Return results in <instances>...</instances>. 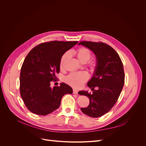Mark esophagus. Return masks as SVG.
Returning <instances> with one entry per match:
<instances>
[{
  "instance_id": "esophagus-1",
  "label": "esophagus",
  "mask_w": 146,
  "mask_h": 146,
  "mask_svg": "<svg viewBox=\"0 0 146 146\" xmlns=\"http://www.w3.org/2000/svg\"><path fill=\"white\" fill-rule=\"evenodd\" d=\"M73 93L74 94H77L78 93V91L76 89H74L73 90Z\"/></svg>"
}]
</instances>
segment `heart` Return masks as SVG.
I'll use <instances>...</instances> for the list:
<instances>
[{"label":"heart","instance_id":"1","mask_svg":"<svg viewBox=\"0 0 146 146\" xmlns=\"http://www.w3.org/2000/svg\"><path fill=\"white\" fill-rule=\"evenodd\" d=\"M75 54H76L78 60L83 63H86L90 59L92 55L91 50L86 47L78 48L75 52ZM69 55V52H67L64 53L63 56H61L60 62V67L61 69L63 68L64 61L68 58ZM90 66L91 69H94L97 66L96 60L91 61ZM88 78H89V75H88V72L85 71H81L69 74L68 76L65 77L64 80L70 86L75 88H80L88 80Z\"/></svg>","mask_w":146,"mask_h":146}]
</instances>
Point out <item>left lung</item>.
Here are the masks:
<instances>
[{"mask_svg": "<svg viewBox=\"0 0 146 146\" xmlns=\"http://www.w3.org/2000/svg\"><path fill=\"white\" fill-rule=\"evenodd\" d=\"M78 44L90 48L97 58L94 75L87 83L92 93L78 92L90 99L88 107L81 110L90 117H99L113 108L120 96L125 80L123 64L116 51L104 42L81 41Z\"/></svg>", "mask_w": 146, "mask_h": 146, "instance_id": "obj_1", "label": "left lung"}]
</instances>
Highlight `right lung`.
Returning <instances> with one entry per match:
<instances>
[{
  "instance_id": "obj_1",
  "label": "right lung",
  "mask_w": 146,
  "mask_h": 146,
  "mask_svg": "<svg viewBox=\"0 0 146 146\" xmlns=\"http://www.w3.org/2000/svg\"><path fill=\"white\" fill-rule=\"evenodd\" d=\"M78 41H52L35 46L25 57L20 73V94L29 110L44 116L58 108L63 96L72 94L66 83L50 88L60 72V62L64 53Z\"/></svg>"
}]
</instances>
